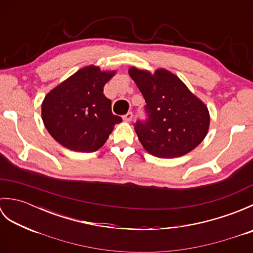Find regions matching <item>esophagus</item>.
I'll return each mask as SVG.
<instances>
[{"instance_id":"1","label":"esophagus","mask_w":253,"mask_h":253,"mask_svg":"<svg viewBox=\"0 0 253 253\" xmlns=\"http://www.w3.org/2000/svg\"><path fill=\"white\" fill-rule=\"evenodd\" d=\"M132 117H133V115H132V113L131 112H128L126 115H124V121L125 122H131L132 121Z\"/></svg>"}]
</instances>
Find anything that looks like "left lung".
I'll use <instances>...</instances> for the list:
<instances>
[{"label": "left lung", "instance_id": "obj_1", "mask_svg": "<svg viewBox=\"0 0 253 253\" xmlns=\"http://www.w3.org/2000/svg\"><path fill=\"white\" fill-rule=\"evenodd\" d=\"M128 73L147 103L148 121L135 125L143 149L154 157L174 159L197 148L210 127L206 103L165 68L151 73L131 66Z\"/></svg>", "mask_w": 253, "mask_h": 253}]
</instances>
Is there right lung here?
Here are the masks:
<instances>
[{"label": "right lung", "instance_id": "1", "mask_svg": "<svg viewBox=\"0 0 253 253\" xmlns=\"http://www.w3.org/2000/svg\"><path fill=\"white\" fill-rule=\"evenodd\" d=\"M116 71L96 65L80 68L44 96L41 117L46 130L66 149L94 152L107 140L122 117L112 113L104 84Z\"/></svg>", "mask_w": 253, "mask_h": 253}]
</instances>
